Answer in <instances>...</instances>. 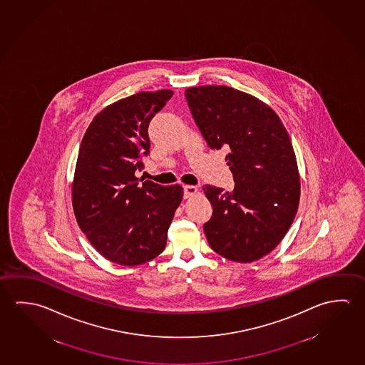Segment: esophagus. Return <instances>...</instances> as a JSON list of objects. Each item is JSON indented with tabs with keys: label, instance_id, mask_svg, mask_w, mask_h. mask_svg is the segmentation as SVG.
Returning <instances> with one entry per match:
<instances>
[{
	"label": "esophagus",
	"instance_id": "esophagus-1",
	"mask_svg": "<svg viewBox=\"0 0 365 365\" xmlns=\"http://www.w3.org/2000/svg\"><path fill=\"white\" fill-rule=\"evenodd\" d=\"M183 191H185V198H191L192 196L197 195L198 190L195 185H185Z\"/></svg>",
	"mask_w": 365,
	"mask_h": 365
}]
</instances>
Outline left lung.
Here are the masks:
<instances>
[{"instance_id": "obj_1", "label": "left lung", "mask_w": 365, "mask_h": 365, "mask_svg": "<svg viewBox=\"0 0 365 365\" xmlns=\"http://www.w3.org/2000/svg\"><path fill=\"white\" fill-rule=\"evenodd\" d=\"M192 115L211 149L227 148L232 193L212 185L205 225L210 247L227 259L248 263L274 251L293 224L300 175L293 145L279 115L245 91L205 85L185 89Z\"/></svg>"}]
</instances>
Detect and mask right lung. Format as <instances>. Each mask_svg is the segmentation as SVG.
Segmentation results:
<instances>
[{
  "mask_svg": "<svg viewBox=\"0 0 365 365\" xmlns=\"http://www.w3.org/2000/svg\"><path fill=\"white\" fill-rule=\"evenodd\" d=\"M172 90L141 91L104 108L78 150L72 207L90 245L110 262L138 266L158 257L182 198V185L140 183L150 150L148 125Z\"/></svg>",
  "mask_w": 365,
  "mask_h": 365,
  "instance_id": "right-lung-1",
  "label": "right lung"
}]
</instances>
